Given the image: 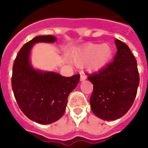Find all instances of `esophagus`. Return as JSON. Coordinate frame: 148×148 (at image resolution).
<instances>
[{"label": "esophagus", "mask_w": 148, "mask_h": 148, "mask_svg": "<svg viewBox=\"0 0 148 148\" xmlns=\"http://www.w3.org/2000/svg\"><path fill=\"white\" fill-rule=\"evenodd\" d=\"M86 79V75L84 74H81L80 76V81L81 82H82V81H85Z\"/></svg>", "instance_id": "1"}]
</instances>
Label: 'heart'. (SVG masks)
<instances>
[{"mask_svg":"<svg viewBox=\"0 0 148 148\" xmlns=\"http://www.w3.org/2000/svg\"><path fill=\"white\" fill-rule=\"evenodd\" d=\"M113 55V48L109 43H91L74 53V62L77 66L87 64L90 71L102 70L109 64Z\"/></svg>","mask_w":148,"mask_h":148,"instance_id":"obj_1","label":"heart"}]
</instances>
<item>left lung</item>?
Segmentation results:
<instances>
[{
    "instance_id": "8db88e82",
    "label": "left lung",
    "mask_w": 148,
    "mask_h": 148,
    "mask_svg": "<svg viewBox=\"0 0 148 148\" xmlns=\"http://www.w3.org/2000/svg\"><path fill=\"white\" fill-rule=\"evenodd\" d=\"M115 44L117 51L113 61L97 73L88 74L93 85L91 110L105 121H115L127 113L140 83L137 62L128 46L119 39Z\"/></svg>"
}]
</instances>
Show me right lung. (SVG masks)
<instances>
[{
	"mask_svg": "<svg viewBox=\"0 0 148 148\" xmlns=\"http://www.w3.org/2000/svg\"><path fill=\"white\" fill-rule=\"evenodd\" d=\"M55 41L54 36L35 37L22 47L12 66V88L18 106L27 118L41 124H51L62 116L68 96L80 79L79 74L64 77L32 66L30 53L34 44Z\"/></svg>",
	"mask_w": 148,
	"mask_h": 148,
	"instance_id": "add662e5",
	"label": "right lung"
}]
</instances>
